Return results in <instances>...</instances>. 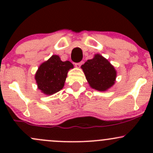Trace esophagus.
Masks as SVG:
<instances>
[{
	"instance_id": "1",
	"label": "esophagus",
	"mask_w": 153,
	"mask_h": 153,
	"mask_svg": "<svg viewBox=\"0 0 153 153\" xmlns=\"http://www.w3.org/2000/svg\"><path fill=\"white\" fill-rule=\"evenodd\" d=\"M82 64H83V62L77 63V64H75V67H76V68H80V67H81V66L82 65Z\"/></svg>"
}]
</instances>
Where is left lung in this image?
<instances>
[{
	"instance_id": "obj_1",
	"label": "left lung",
	"mask_w": 153,
	"mask_h": 153,
	"mask_svg": "<svg viewBox=\"0 0 153 153\" xmlns=\"http://www.w3.org/2000/svg\"><path fill=\"white\" fill-rule=\"evenodd\" d=\"M83 72L91 88L105 92L115 84L117 72L107 59L100 54L86 61L81 66Z\"/></svg>"
}]
</instances>
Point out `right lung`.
<instances>
[{"mask_svg": "<svg viewBox=\"0 0 153 153\" xmlns=\"http://www.w3.org/2000/svg\"><path fill=\"white\" fill-rule=\"evenodd\" d=\"M74 66L70 61H62L53 55L41 64L35 75L38 89L47 95H51L63 89L67 73Z\"/></svg>", "mask_w": 153, "mask_h": 153, "instance_id": "add662e5", "label": "right lung"}]
</instances>
